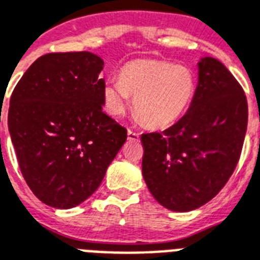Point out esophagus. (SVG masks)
<instances>
[{
    "label": "esophagus",
    "mask_w": 260,
    "mask_h": 260,
    "mask_svg": "<svg viewBox=\"0 0 260 260\" xmlns=\"http://www.w3.org/2000/svg\"><path fill=\"white\" fill-rule=\"evenodd\" d=\"M127 138L130 141H140V134H138V133H136V132H133V130H128Z\"/></svg>",
    "instance_id": "esophagus-1"
}]
</instances>
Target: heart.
I'll use <instances>...</instances> for the list:
<instances>
[{
  "label": "heart",
  "instance_id": "1",
  "mask_svg": "<svg viewBox=\"0 0 260 260\" xmlns=\"http://www.w3.org/2000/svg\"><path fill=\"white\" fill-rule=\"evenodd\" d=\"M196 94V75L189 67L164 60H136L120 71V80L105 87L106 110L120 117L134 98V110L143 123L164 128L174 123Z\"/></svg>",
  "mask_w": 260,
  "mask_h": 260
}]
</instances>
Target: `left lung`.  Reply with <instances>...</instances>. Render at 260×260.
Masks as SVG:
<instances>
[{
    "mask_svg": "<svg viewBox=\"0 0 260 260\" xmlns=\"http://www.w3.org/2000/svg\"><path fill=\"white\" fill-rule=\"evenodd\" d=\"M247 120L242 86L219 60L203 57L185 115L162 133L141 136L142 174L155 200L176 212L212 200L238 165Z\"/></svg>",
    "mask_w": 260,
    "mask_h": 260,
    "instance_id": "8db88e82",
    "label": "left lung"
}]
</instances>
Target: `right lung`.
Masks as SVG:
<instances>
[{
    "instance_id": "1",
    "label": "right lung",
    "mask_w": 260,
    "mask_h": 260,
    "mask_svg": "<svg viewBox=\"0 0 260 260\" xmlns=\"http://www.w3.org/2000/svg\"><path fill=\"white\" fill-rule=\"evenodd\" d=\"M103 60L53 52L26 70L10 96L8 126L22 177L49 207L68 209L99 188L127 130L103 113Z\"/></svg>"
}]
</instances>
